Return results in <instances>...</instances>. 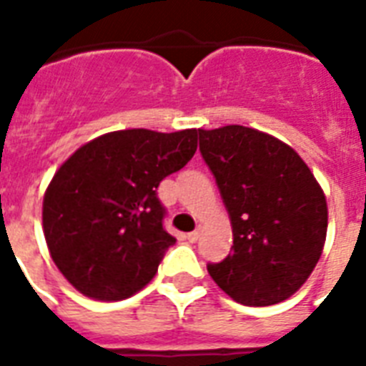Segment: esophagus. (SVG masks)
Here are the masks:
<instances>
[{
    "label": "esophagus",
    "instance_id": "obj_1",
    "mask_svg": "<svg viewBox=\"0 0 366 366\" xmlns=\"http://www.w3.org/2000/svg\"><path fill=\"white\" fill-rule=\"evenodd\" d=\"M186 239H188L189 243H195V241L199 239V232H189V234L186 235Z\"/></svg>",
    "mask_w": 366,
    "mask_h": 366
}]
</instances>
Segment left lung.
Segmentation results:
<instances>
[{
	"instance_id": "1",
	"label": "left lung",
	"mask_w": 366,
	"mask_h": 366,
	"mask_svg": "<svg viewBox=\"0 0 366 366\" xmlns=\"http://www.w3.org/2000/svg\"><path fill=\"white\" fill-rule=\"evenodd\" d=\"M199 152L234 229L232 252L207 264L211 277L243 306L287 300L323 252L329 224L323 189L295 149L250 127L199 129Z\"/></svg>"
}]
</instances>
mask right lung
<instances>
[{
    "mask_svg": "<svg viewBox=\"0 0 366 366\" xmlns=\"http://www.w3.org/2000/svg\"><path fill=\"white\" fill-rule=\"evenodd\" d=\"M197 132H108L56 171L43 199V234L53 262L79 292L125 300L154 279L177 243L163 226L157 188L194 157Z\"/></svg>",
    "mask_w": 366,
    "mask_h": 366,
    "instance_id": "1",
    "label": "right lung"
}]
</instances>
